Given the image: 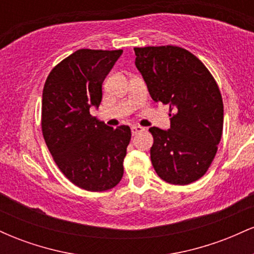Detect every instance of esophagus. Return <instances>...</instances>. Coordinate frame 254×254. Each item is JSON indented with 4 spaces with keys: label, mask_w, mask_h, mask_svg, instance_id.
Wrapping results in <instances>:
<instances>
[{
    "label": "esophagus",
    "mask_w": 254,
    "mask_h": 254,
    "mask_svg": "<svg viewBox=\"0 0 254 254\" xmlns=\"http://www.w3.org/2000/svg\"><path fill=\"white\" fill-rule=\"evenodd\" d=\"M142 131H144V127H139V125H132V127H131V133H132V135H137V133L142 132Z\"/></svg>",
    "instance_id": "obj_1"
}]
</instances>
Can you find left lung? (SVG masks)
<instances>
[{"mask_svg": "<svg viewBox=\"0 0 254 254\" xmlns=\"http://www.w3.org/2000/svg\"><path fill=\"white\" fill-rule=\"evenodd\" d=\"M133 50L151 99L170 104L171 129H149L154 170L174 185L196 182L210 167L222 137L223 101L216 81L194 55L179 46Z\"/></svg>", "mask_w": 254, "mask_h": 254, "instance_id": "8db88e82", "label": "left lung"}]
</instances>
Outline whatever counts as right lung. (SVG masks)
Instances as JSON below:
<instances>
[{
  "mask_svg": "<svg viewBox=\"0 0 254 254\" xmlns=\"http://www.w3.org/2000/svg\"><path fill=\"white\" fill-rule=\"evenodd\" d=\"M123 50L81 49L50 71L43 89L42 131L60 171L74 185L106 191L121 182L131 138L127 125L106 127L90 115Z\"/></svg>",
  "mask_w": 254,
  "mask_h": 254,
  "instance_id": "right-lung-1",
  "label": "right lung"
}]
</instances>
